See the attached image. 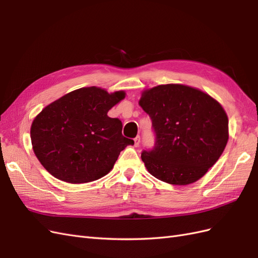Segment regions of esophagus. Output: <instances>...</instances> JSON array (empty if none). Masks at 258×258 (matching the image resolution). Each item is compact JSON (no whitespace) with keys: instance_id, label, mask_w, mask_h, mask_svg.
Segmentation results:
<instances>
[{"instance_id":"1","label":"esophagus","mask_w":258,"mask_h":258,"mask_svg":"<svg viewBox=\"0 0 258 258\" xmlns=\"http://www.w3.org/2000/svg\"><path fill=\"white\" fill-rule=\"evenodd\" d=\"M140 140H141V139H140L139 136L135 138V146H139L140 145Z\"/></svg>"}]
</instances>
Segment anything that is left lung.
Here are the masks:
<instances>
[{
  "instance_id": "obj_1",
  "label": "left lung",
  "mask_w": 258,
  "mask_h": 258,
  "mask_svg": "<svg viewBox=\"0 0 258 258\" xmlns=\"http://www.w3.org/2000/svg\"><path fill=\"white\" fill-rule=\"evenodd\" d=\"M140 105L152 119L155 145L141 158L153 176L173 185L198 181L228 141L222 105L189 86L168 84L143 91Z\"/></svg>"
}]
</instances>
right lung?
<instances>
[{
	"instance_id": "add662e5",
	"label": "right lung",
	"mask_w": 258,
	"mask_h": 258,
	"mask_svg": "<svg viewBox=\"0 0 258 258\" xmlns=\"http://www.w3.org/2000/svg\"><path fill=\"white\" fill-rule=\"evenodd\" d=\"M124 98L98 87L74 90L46 106L31 126L34 154L61 181L81 184L106 175L134 140L121 134L122 123L107 112Z\"/></svg>"
}]
</instances>
